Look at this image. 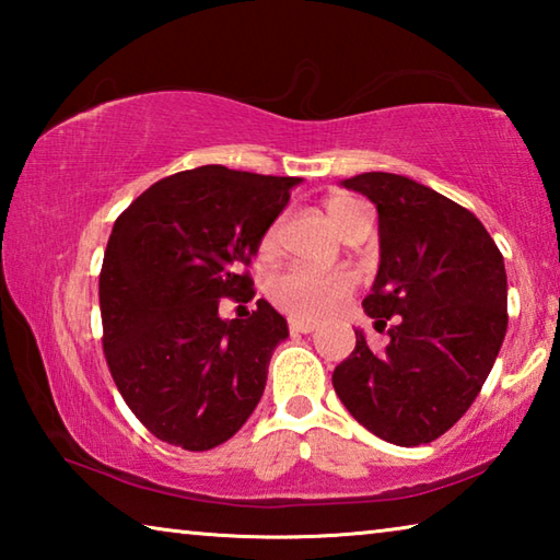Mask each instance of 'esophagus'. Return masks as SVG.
I'll return each mask as SVG.
<instances>
[{
	"mask_svg": "<svg viewBox=\"0 0 560 560\" xmlns=\"http://www.w3.org/2000/svg\"><path fill=\"white\" fill-rule=\"evenodd\" d=\"M289 330H291V334H314L316 324H311V320H303V318L291 316V318H289Z\"/></svg>",
	"mask_w": 560,
	"mask_h": 560,
	"instance_id": "esophagus-1",
	"label": "esophagus"
}]
</instances>
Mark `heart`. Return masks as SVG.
Returning <instances> with one entry per match:
<instances>
[{"instance_id": "obj_1", "label": "heart", "mask_w": 560, "mask_h": 560, "mask_svg": "<svg viewBox=\"0 0 560 560\" xmlns=\"http://www.w3.org/2000/svg\"><path fill=\"white\" fill-rule=\"evenodd\" d=\"M358 207H363L348 195H336L326 200V212L338 234H343L346 224ZM279 244V224H271L259 242L261 254H271ZM355 289V273L338 271H314L306 267H289L273 273L267 283L269 299L281 311L296 318H324L343 303Z\"/></svg>"}]
</instances>
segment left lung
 <instances>
[{"instance_id": "1", "label": "left lung", "mask_w": 560, "mask_h": 560, "mask_svg": "<svg viewBox=\"0 0 560 560\" xmlns=\"http://www.w3.org/2000/svg\"><path fill=\"white\" fill-rule=\"evenodd\" d=\"M343 187L377 210L381 267L363 308L377 330L393 326L383 353L355 330L334 387L381 440L428 444L469 410L504 343V257L469 210L410 177L363 173Z\"/></svg>"}]
</instances>
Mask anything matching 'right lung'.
I'll return each instance as SVG.
<instances>
[{
	"label": "right lung",
	"instance_id": "add662e5",
	"mask_svg": "<svg viewBox=\"0 0 560 560\" xmlns=\"http://www.w3.org/2000/svg\"><path fill=\"white\" fill-rule=\"evenodd\" d=\"M301 177L202 165L148 187L113 224L98 279L103 353L122 400L158 440L212 450L249 420L287 318L254 299L259 242Z\"/></svg>",
	"mask_w": 560,
	"mask_h": 560
}]
</instances>
